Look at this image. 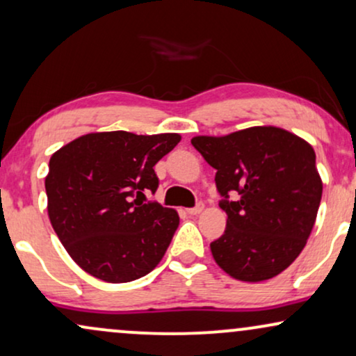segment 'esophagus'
<instances>
[{"label":"esophagus","mask_w":356,"mask_h":356,"mask_svg":"<svg viewBox=\"0 0 356 356\" xmlns=\"http://www.w3.org/2000/svg\"><path fill=\"white\" fill-rule=\"evenodd\" d=\"M202 210H204V204L199 202V204H197L195 207H192V209H187V213L188 215H197V213H200Z\"/></svg>","instance_id":"esophagus-1"}]
</instances>
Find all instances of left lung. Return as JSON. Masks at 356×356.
<instances>
[{
    "mask_svg": "<svg viewBox=\"0 0 356 356\" xmlns=\"http://www.w3.org/2000/svg\"><path fill=\"white\" fill-rule=\"evenodd\" d=\"M192 146L217 169L218 205L228 215L223 235L210 243L213 259L240 281L277 276L302 251L321 205L312 146L274 126L197 136Z\"/></svg>",
    "mask_w": 356,
    "mask_h": 356,
    "instance_id": "8db88e82",
    "label": "left lung"
}]
</instances>
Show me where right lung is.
<instances>
[{
  "instance_id": "add662e5",
  "label": "right lung",
  "mask_w": 356,
  "mask_h": 356,
  "mask_svg": "<svg viewBox=\"0 0 356 356\" xmlns=\"http://www.w3.org/2000/svg\"><path fill=\"white\" fill-rule=\"evenodd\" d=\"M179 141L175 133H92L54 152L46 177L49 218L83 271L129 282L159 264L179 215L146 200V193L154 195V165Z\"/></svg>"
}]
</instances>
